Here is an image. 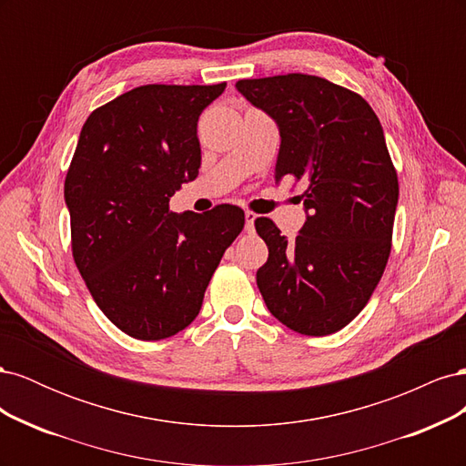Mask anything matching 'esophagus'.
Returning a JSON list of instances; mask_svg holds the SVG:
<instances>
[{
  "mask_svg": "<svg viewBox=\"0 0 466 466\" xmlns=\"http://www.w3.org/2000/svg\"><path fill=\"white\" fill-rule=\"evenodd\" d=\"M255 219H257V214H252V211H247V214H245V229H247V233L255 231Z\"/></svg>",
  "mask_w": 466,
  "mask_h": 466,
  "instance_id": "34e87169",
  "label": "esophagus"
}]
</instances>
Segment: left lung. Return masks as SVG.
I'll return each instance as SVG.
<instances>
[{
  "label": "left lung",
  "mask_w": 466,
  "mask_h": 466,
  "mask_svg": "<svg viewBox=\"0 0 466 466\" xmlns=\"http://www.w3.org/2000/svg\"><path fill=\"white\" fill-rule=\"evenodd\" d=\"M238 93L279 128L276 180H303L307 221L295 241L257 218L268 260L257 272L264 303L305 336L342 330L368 305L390 255L399 177L365 98L329 79L288 74L238 79Z\"/></svg>",
  "instance_id": "8db88e82"
}]
</instances>
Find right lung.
<instances>
[{"label": "right lung", "mask_w": 466, "mask_h": 466, "mask_svg": "<svg viewBox=\"0 0 466 466\" xmlns=\"http://www.w3.org/2000/svg\"><path fill=\"white\" fill-rule=\"evenodd\" d=\"M225 86L136 87L81 128L64 185L74 260L98 309L137 340H163L198 317L225 248L245 228V211L231 204L168 209L198 177V118Z\"/></svg>", "instance_id": "obj_1"}]
</instances>
